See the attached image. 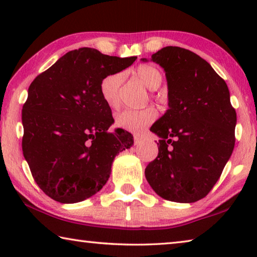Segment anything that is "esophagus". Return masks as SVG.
<instances>
[{
	"mask_svg": "<svg viewBox=\"0 0 257 257\" xmlns=\"http://www.w3.org/2000/svg\"><path fill=\"white\" fill-rule=\"evenodd\" d=\"M134 143H135V145H141L143 143V138L138 137V136H135L134 137Z\"/></svg>",
	"mask_w": 257,
	"mask_h": 257,
	"instance_id": "34e87169",
	"label": "esophagus"
}]
</instances>
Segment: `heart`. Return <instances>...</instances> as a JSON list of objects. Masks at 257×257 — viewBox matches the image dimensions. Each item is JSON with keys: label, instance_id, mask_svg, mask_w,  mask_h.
Here are the masks:
<instances>
[{"label": "heart", "instance_id": "b5f03b06", "mask_svg": "<svg viewBox=\"0 0 257 257\" xmlns=\"http://www.w3.org/2000/svg\"><path fill=\"white\" fill-rule=\"evenodd\" d=\"M135 75L147 88L156 89L162 82V75L154 66L141 64L135 69ZM123 76L121 73H110L102 79L99 84V93L103 101L111 108H116L120 104L119 89ZM158 112L154 107H146L142 110H123L115 116V124L130 133L139 134L156 119Z\"/></svg>", "mask_w": 257, "mask_h": 257}]
</instances>
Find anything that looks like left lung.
Instances as JSON below:
<instances>
[{
  "instance_id": "8db88e82",
  "label": "left lung",
  "mask_w": 257,
  "mask_h": 257,
  "mask_svg": "<svg viewBox=\"0 0 257 257\" xmlns=\"http://www.w3.org/2000/svg\"><path fill=\"white\" fill-rule=\"evenodd\" d=\"M151 61L165 71L169 108L151 127L161 139L145 177L167 201L197 202L219 180L234 147L237 114L228 86L210 63L182 47H163Z\"/></svg>"
}]
</instances>
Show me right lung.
<instances>
[{
    "label": "right lung",
    "mask_w": 257,
    "mask_h": 257,
    "mask_svg": "<svg viewBox=\"0 0 257 257\" xmlns=\"http://www.w3.org/2000/svg\"><path fill=\"white\" fill-rule=\"evenodd\" d=\"M136 59L81 47L30 84L23 106V152L34 180L54 201L72 204L92 197L110 178L115 155L133 146L130 133L107 132L114 120L99 84Z\"/></svg>",
    "instance_id": "1"
}]
</instances>
